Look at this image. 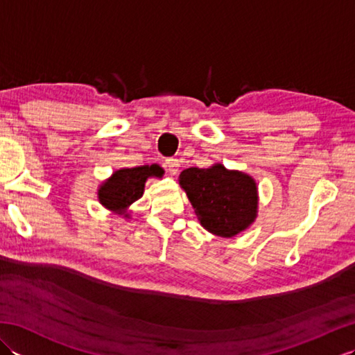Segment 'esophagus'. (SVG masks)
I'll return each instance as SVG.
<instances>
[{
	"mask_svg": "<svg viewBox=\"0 0 355 355\" xmlns=\"http://www.w3.org/2000/svg\"><path fill=\"white\" fill-rule=\"evenodd\" d=\"M164 166H166V169L169 171L171 175H175V173L178 172V168H180L178 158H166Z\"/></svg>",
	"mask_w": 355,
	"mask_h": 355,
	"instance_id": "34e87169",
	"label": "esophagus"
}]
</instances>
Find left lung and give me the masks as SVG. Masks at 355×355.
<instances>
[{"instance_id":"obj_1","label":"left lung","mask_w":355,"mask_h":355,"mask_svg":"<svg viewBox=\"0 0 355 355\" xmlns=\"http://www.w3.org/2000/svg\"><path fill=\"white\" fill-rule=\"evenodd\" d=\"M180 184L187 193L200 224L214 235L232 238L256 218V183L247 173L227 171L223 164L180 173Z\"/></svg>"}]
</instances>
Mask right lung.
Here are the masks:
<instances>
[{"instance_id": "right-lung-1", "label": "right lung", "mask_w": 355, "mask_h": 355, "mask_svg": "<svg viewBox=\"0 0 355 355\" xmlns=\"http://www.w3.org/2000/svg\"><path fill=\"white\" fill-rule=\"evenodd\" d=\"M162 177L163 169L157 164L134 166L119 169L107 183L101 186L99 201L111 210H125L141 198L148 177Z\"/></svg>"}]
</instances>
